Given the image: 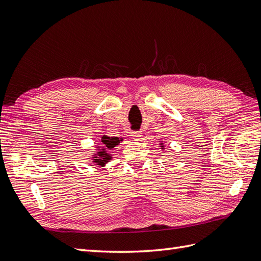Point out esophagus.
I'll return each mask as SVG.
<instances>
[{"label":"esophagus","instance_id":"esophagus-1","mask_svg":"<svg viewBox=\"0 0 261 261\" xmlns=\"http://www.w3.org/2000/svg\"><path fill=\"white\" fill-rule=\"evenodd\" d=\"M131 138L132 139H135V140H139V138L141 137V132L140 131H133V132H131Z\"/></svg>","mask_w":261,"mask_h":261}]
</instances>
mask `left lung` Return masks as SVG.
Here are the masks:
<instances>
[{
  "mask_svg": "<svg viewBox=\"0 0 261 261\" xmlns=\"http://www.w3.org/2000/svg\"><path fill=\"white\" fill-rule=\"evenodd\" d=\"M160 146H161V149H163V148H164V145H163V143H161V144H160Z\"/></svg>",
  "mask_w": 261,
  "mask_h": 261,
  "instance_id": "obj_1",
  "label": "left lung"
}]
</instances>
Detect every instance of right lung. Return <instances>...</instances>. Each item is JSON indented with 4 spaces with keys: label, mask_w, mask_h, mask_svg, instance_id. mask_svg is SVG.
Wrapping results in <instances>:
<instances>
[{
    "label": "right lung",
    "mask_w": 261,
    "mask_h": 261,
    "mask_svg": "<svg viewBox=\"0 0 261 261\" xmlns=\"http://www.w3.org/2000/svg\"><path fill=\"white\" fill-rule=\"evenodd\" d=\"M120 141H122V140H119V138H110L103 136L101 138V142L97 146L96 152L90 158L92 160V163L99 166H105L112 159L109 151L115 148L116 145H118Z\"/></svg>",
    "instance_id": "add662e5"
}]
</instances>
